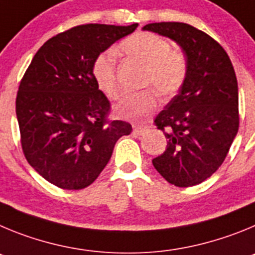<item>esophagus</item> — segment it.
I'll list each match as a JSON object with an SVG mask.
<instances>
[{
    "instance_id": "1",
    "label": "esophagus",
    "mask_w": 255,
    "mask_h": 255,
    "mask_svg": "<svg viewBox=\"0 0 255 255\" xmlns=\"http://www.w3.org/2000/svg\"><path fill=\"white\" fill-rule=\"evenodd\" d=\"M146 130H147V127H143V126H133V132L138 134V136L143 134Z\"/></svg>"
}]
</instances>
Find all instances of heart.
<instances>
[{
	"instance_id": "1",
	"label": "heart",
	"mask_w": 255,
	"mask_h": 255,
	"mask_svg": "<svg viewBox=\"0 0 255 255\" xmlns=\"http://www.w3.org/2000/svg\"><path fill=\"white\" fill-rule=\"evenodd\" d=\"M121 49L130 58L146 66L143 86H151L164 98L176 95L188 76V58L184 52L171 48L170 42L159 34L139 31L121 43ZM93 79L108 98H116L119 91L117 77V54L113 49L102 52L93 62ZM154 90V91H155ZM153 89L129 93L116 105V114L129 122H144L159 107Z\"/></svg>"
}]
</instances>
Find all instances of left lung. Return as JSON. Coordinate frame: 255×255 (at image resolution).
<instances>
[{"label":"left lung","instance_id":"1","mask_svg":"<svg viewBox=\"0 0 255 255\" xmlns=\"http://www.w3.org/2000/svg\"><path fill=\"white\" fill-rule=\"evenodd\" d=\"M142 29L175 40L188 58L185 84L153 121L167 144L152 164L171 184L193 187L221 166L239 129L235 71L224 48L192 25L152 22Z\"/></svg>","mask_w":255,"mask_h":255}]
</instances>
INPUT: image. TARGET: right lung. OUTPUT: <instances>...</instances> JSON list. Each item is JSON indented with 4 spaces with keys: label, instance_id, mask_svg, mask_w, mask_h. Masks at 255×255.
I'll return each instance as SVG.
<instances>
[{
    "label": "right lung",
    "instance_id": "obj_1",
    "mask_svg": "<svg viewBox=\"0 0 255 255\" xmlns=\"http://www.w3.org/2000/svg\"><path fill=\"white\" fill-rule=\"evenodd\" d=\"M138 24L71 27L39 48L16 96L22 152L45 180L62 189L86 188L111 160L116 142L132 132L109 121L111 103L93 79V62Z\"/></svg>",
    "mask_w": 255,
    "mask_h": 255
}]
</instances>
